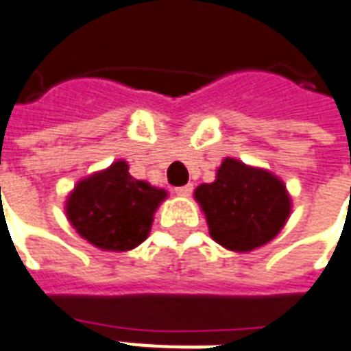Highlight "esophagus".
I'll return each mask as SVG.
<instances>
[{
    "label": "esophagus",
    "instance_id": "obj_1",
    "mask_svg": "<svg viewBox=\"0 0 351 351\" xmlns=\"http://www.w3.org/2000/svg\"><path fill=\"white\" fill-rule=\"evenodd\" d=\"M175 193L180 195V197H189V195L193 193V184H186V186L176 187Z\"/></svg>",
    "mask_w": 351,
    "mask_h": 351
}]
</instances>
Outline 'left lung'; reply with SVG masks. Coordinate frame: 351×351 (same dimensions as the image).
Instances as JSON below:
<instances>
[{
	"label": "left lung",
	"mask_w": 351,
	"mask_h": 351,
	"mask_svg": "<svg viewBox=\"0 0 351 351\" xmlns=\"http://www.w3.org/2000/svg\"><path fill=\"white\" fill-rule=\"evenodd\" d=\"M195 200L204 211L210 235L234 252H250L280 234L291 215V197L278 176L226 158L215 182L200 184Z\"/></svg>",
	"instance_id": "1"
}]
</instances>
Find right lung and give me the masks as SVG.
<instances>
[{
  "instance_id": "add662e5",
  "label": "right lung",
  "mask_w": 351,
  "mask_h": 351,
  "mask_svg": "<svg viewBox=\"0 0 351 351\" xmlns=\"http://www.w3.org/2000/svg\"><path fill=\"white\" fill-rule=\"evenodd\" d=\"M165 197V189L136 180L127 162L117 160L75 186L66 200V215L93 247L125 252L147 239L154 211Z\"/></svg>"
}]
</instances>
